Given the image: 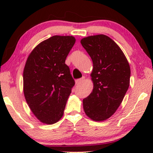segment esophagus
<instances>
[{"instance_id":"esophagus-1","label":"esophagus","mask_w":153,"mask_h":153,"mask_svg":"<svg viewBox=\"0 0 153 153\" xmlns=\"http://www.w3.org/2000/svg\"><path fill=\"white\" fill-rule=\"evenodd\" d=\"M84 80H85L84 77H83V78H81V79H78V80L76 81V84H77V85L81 84V83H82L83 82V81Z\"/></svg>"}]
</instances>
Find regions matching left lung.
<instances>
[{"instance_id":"left-lung-1","label":"left lung","mask_w":153,"mask_h":153,"mask_svg":"<svg viewBox=\"0 0 153 153\" xmlns=\"http://www.w3.org/2000/svg\"><path fill=\"white\" fill-rule=\"evenodd\" d=\"M81 44L93 63V89L83 100V110L94 121L106 120L116 111L128 90L130 67L119 46L105 35L84 37Z\"/></svg>"}]
</instances>
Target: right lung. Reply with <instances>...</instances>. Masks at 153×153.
<instances>
[{"label":"right lung","mask_w":153,"mask_h":153,"mask_svg":"<svg viewBox=\"0 0 153 153\" xmlns=\"http://www.w3.org/2000/svg\"><path fill=\"white\" fill-rule=\"evenodd\" d=\"M73 36L54 35L37 45L25 65L24 94L31 111L47 125L57 123L64 114L74 80L65 59L74 46Z\"/></svg>","instance_id":"right-lung-1"}]
</instances>
